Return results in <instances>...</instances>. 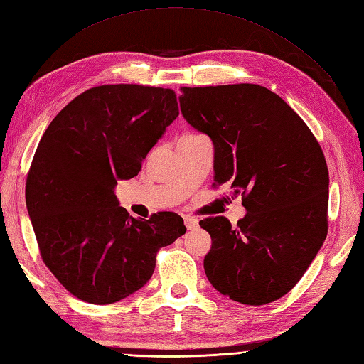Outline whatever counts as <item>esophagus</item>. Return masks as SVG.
I'll use <instances>...</instances> for the list:
<instances>
[{"instance_id":"34e87169","label":"esophagus","mask_w":364,"mask_h":364,"mask_svg":"<svg viewBox=\"0 0 364 364\" xmlns=\"http://www.w3.org/2000/svg\"><path fill=\"white\" fill-rule=\"evenodd\" d=\"M184 225L188 230H196L198 227V220L196 218H191V215H184Z\"/></svg>"}]
</instances>
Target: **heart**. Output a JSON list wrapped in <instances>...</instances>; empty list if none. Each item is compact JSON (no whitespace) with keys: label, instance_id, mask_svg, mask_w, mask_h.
Wrapping results in <instances>:
<instances>
[{"label":"heart","instance_id":"obj_1","mask_svg":"<svg viewBox=\"0 0 364 364\" xmlns=\"http://www.w3.org/2000/svg\"><path fill=\"white\" fill-rule=\"evenodd\" d=\"M192 136H197V134H184L183 137H192Z\"/></svg>","mask_w":364,"mask_h":364}]
</instances>
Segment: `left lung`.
I'll return each instance as SVG.
<instances>
[{
	"mask_svg": "<svg viewBox=\"0 0 364 364\" xmlns=\"http://www.w3.org/2000/svg\"><path fill=\"white\" fill-rule=\"evenodd\" d=\"M191 127L214 144V188L242 196L236 227L200 220L211 235L203 266L223 296L245 305L278 300L297 284L327 237L328 168L311 129L258 84L181 87Z\"/></svg>",
	"mask_w": 364,
	"mask_h": 364,
	"instance_id": "8db88e82",
	"label": "left lung"
}]
</instances>
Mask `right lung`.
Returning a JSON list of instances; mask_svg holds the SVG:
<instances>
[{"mask_svg":"<svg viewBox=\"0 0 364 364\" xmlns=\"http://www.w3.org/2000/svg\"><path fill=\"white\" fill-rule=\"evenodd\" d=\"M178 111L172 89L106 84L73 98L46 128L26 180V208L45 266L80 300L107 305L150 280L156 253L186 233L176 213L131 218L114 188Z\"/></svg>","mask_w":364,"mask_h":364,"instance_id":"add662e5","label":"right lung"}]
</instances>
